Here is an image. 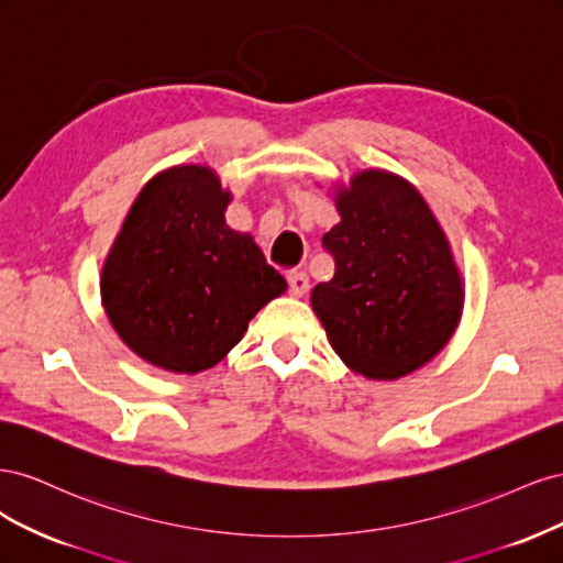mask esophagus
Instances as JSON below:
<instances>
[{
    "label": "esophagus",
    "mask_w": 563,
    "mask_h": 563,
    "mask_svg": "<svg viewBox=\"0 0 563 563\" xmlns=\"http://www.w3.org/2000/svg\"><path fill=\"white\" fill-rule=\"evenodd\" d=\"M308 288H310V279L305 272H291V275H288V294L300 298L308 294Z\"/></svg>",
    "instance_id": "1"
}]
</instances>
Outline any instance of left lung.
Wrapping results in <instances>:
<instances>
[{
    "mask_svg": "<svg viewBox=\"0 0 563 563\" xmlns=\"http://www.w3.org/2000/svg\"><path fill=\"white\" fill-rule=\"evenodd\" d=\"M340 223L323 234L335 261L312 310L354 373L397 380L446 347L463 314V277L444 230L416 187L383 168L338 187Z\"/></svg>",
    "mask_w": 563,
    "mask_h": 563,
    "instance_id": "8db88e82",
    "label": "left lung"
}]
</instances>
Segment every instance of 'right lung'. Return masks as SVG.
Instances as JSON below:
<instances>
[{
	"mask_svg": "<svg viewBox=\"0 0 563 563\" xmlns=\"http://www.w3.org/2000/svg\"><path fill=\"white\" fill-rule=\"evenodd\" d=\"M230 199L209 166L166 168L135 197L108 253L103 308L119 338L152 366H216L255 312L286 291L253 236L225 223Z\"/></svg>",
	"mask_w": 563,
	"mask_h": 563,
	"instance_id": "1",
	"label": "right lung"
}]
</instances>
